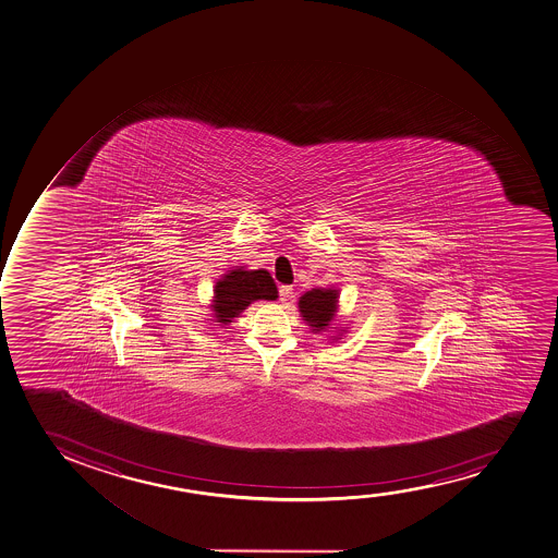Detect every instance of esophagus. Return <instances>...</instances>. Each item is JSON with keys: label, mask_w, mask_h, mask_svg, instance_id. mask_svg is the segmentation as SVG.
<instances>
[{"label": "esophagus", "mask_w": 558, "mask_h": 558, "mask_svg": "<svg viewBox=\"0 0 558 558\" xmlns=\"http://www.w3.org/2000/svg\"><path fill=\"white\" fill-rule=\"evenodd\" d=\"M278 293H280V301L282 302L293 299V288H291V286H280Z\"/></svg>", "instance_id": "34e87169"}]
</instances>
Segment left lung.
Instances as JSON below:
<instances>
[{
	"label": "left lung",
	"instance_id": "obj_1",
	"mask_svg": "<svg viewBox=\"0 0 558 558\" xmlns=\"http://www.w3.org/2000/svg\"><path fill=\"white\" fill-rule=\"evenodd\" d=\"M299 310L312 332H325L338 312V291L336 289H312L302 294Z\"/></svg>",
	"mask_w": 558,
	"mask_h": 558
}]
</instances>
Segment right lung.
<instances>
[{
  "label": "right lung",
  "mask_w": 558,
  "mask_h": 558,
  "mask_svg": "<svg viewBox=\"0 0 558 558\" xmlns=\"http://www.w3.org/2000/svg\"><path fill=\"white\" fill-rule=\"evenodd\" d=\"M276 289L272 276L265 269H233L222 276L215 286L214 317L215 323L228 325L239 314L251 306L254 301H276Z\"/></svg>",
  "instance_id": "obj_1"
}]
</instances>
